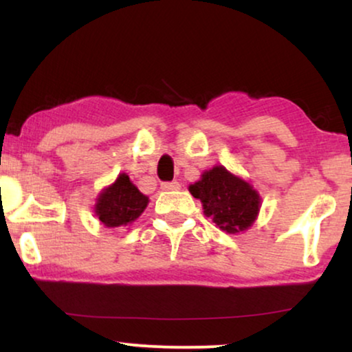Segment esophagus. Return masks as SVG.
Here are the masks:
<instances>
[{
  "label": "esophagus",
  "mask_w": 352,
  "mask_h": 352,
  "mask_svg": "<svg viewBox=\"0 0 352 352\" xmlns=\"http://www.w3.org/2000/svg\"><path fill=\"white\" fill-rule=\"evenodd\" d=\"M179 182L177 181H171V182H163L162 184V190H177L179 189Z\"/></svg>",
  "instance_id": "obj_1"
}]
</instances>
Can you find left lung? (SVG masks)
<instances>
[{
	"mask_svg": "<svg viewBox=\"0 0 352 352\" xmlns=\"http://www.w3.org/2000/svg\"><path fill=\"white\" fill-rule=\"evenodd\" d=\"M189 192L201 201L204 213L228 234L247 230L261 208L258 192L221 165L205 171L189 186Z\"/></svg>",
	"mask_w": 352,
	"mask_h": 352,
	"instance_id": "obj_1",
	"label": "left lung"
}]
</instances>
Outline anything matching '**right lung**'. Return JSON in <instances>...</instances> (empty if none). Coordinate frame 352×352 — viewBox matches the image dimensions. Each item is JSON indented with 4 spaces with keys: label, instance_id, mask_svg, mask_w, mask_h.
<instances>
[{
    "label": "right lung",
    "instance_id": "1",
    "mask_svg": "<svg viewBox=\"0 0 352 352\" xmlns=\"http://www.w3.org/2000/svg\"><path fill=\"white\" fill-rule=\"evenodd\" d=\"M148 204V197L139 192L129 181L128 175L122 173L113 184L100 192L94 213L100 223L107 228H120L136 221Z\"/></svg>",
    "mask_w": 352,
    "mask_h": 352
}]
</instances>
